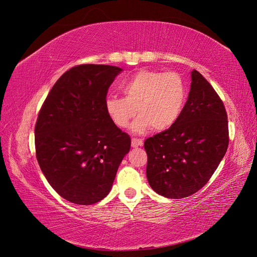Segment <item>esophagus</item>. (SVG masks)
I'll return each instance as SVG.
<instances>
[{"label":"esophagus","mask_w":257,"mask_h":257,"mask_svg":"<svg viewBox=\"0 0 257 257\" xmlns=\"http://www.w3.org/2000/svg\"><path fill=\"white\" fill-rule=\"evenodd\" d=\"M144 145L143 139H138V138H132V147L137 148V147H142Z\"/></svg>","instance_id":"1"}]
</instances>
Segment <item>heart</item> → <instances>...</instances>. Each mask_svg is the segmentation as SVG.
I'll use <instances>...</instances> for the list:
<instances>
[{"instance_id": "heart-1", "label": "heart", "mask_w": 257, "mask_h": 257, "mask_svg": "<svg viewBox=\"0 0 257 257\" xmlns=\"http://www.w3.org/2000/svg\"><path fill=\"white\" fill-rule=\"evenodd\" d=\"M121 91L123 98L106 97V111L120 128L127 127L138 112L133 125L137 133L152 127L159 132L170 128L180 118L186 100L185 83L175 72L143 69L124 81Z\"/></svg>"}]
</instances>
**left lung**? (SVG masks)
<instances>
[{
    "label": "left lung",
    "mask_w": 257,
    "mask_h": 257,
    "mask_svg": "<svg viewBox=\"0 0 257 257\" xmlns=\"http://www.w3.org/2000/svg\"><path fill=\"white\" fill-rule=\"evenodd\" d=\"M228 120L221 97L196 69L189 97L174 125L146 139L147 178L167 198H184L209 181L226 153Z\"/></svg>",
    "instance_id": "left-lung-1"
}]
</instances>
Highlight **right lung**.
Returning a JSON list of instances; mask_svg holds the SVG:
<instances>
[{
    "instance_id": "right-lung-1",
    "label": "right lung",
    "mask_w": 257,
    "mask_h": 257,
    "mask_svg": "<svg viewBox=\"0 0 257 257\" xmlns=\"http://www.w3.org/2000/svg\"><path fill=\"white\" fill-rule=\"evenodd\" d=\"M122 69L103 64L69 68L53 84L35 124L36 159L61 197L92 205L109 193L131 137L105 108L108 89Z\"/></svg>"
}]
</instances>
